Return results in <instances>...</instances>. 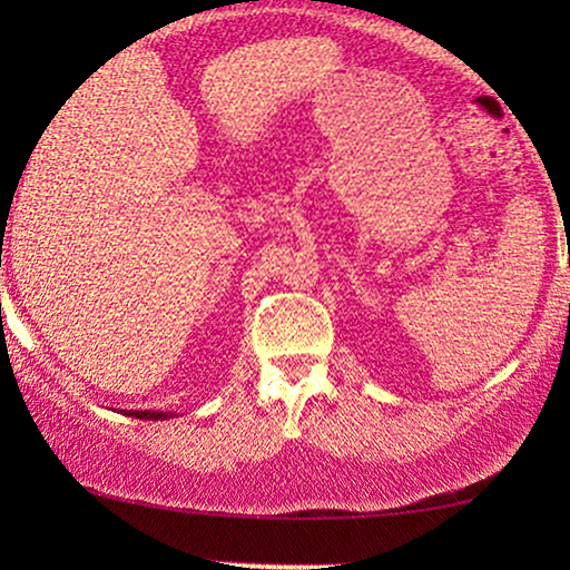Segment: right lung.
<instances>
[{
    "label": "right lung",
    "instance_id": "right-lung-1",
    "mask_svg": "<svg viewBox=\"0 0 570 570\" xmlns=\"http://www.w3.org/2000/svg\"><path fill=\"white\" fill-rule=\"evenodd\" d=\"M124 412H127V410H124ZM127 415L139 417V420H168V417H174L170 412H150V410H129Z\"/></svg>",
    "mask_w": 570,
    "mask_h": 570
}]
</instances>
